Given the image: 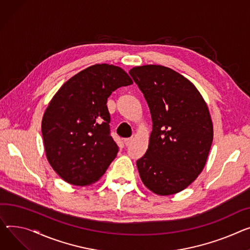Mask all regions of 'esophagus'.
<instances>
[{"label": "esophagus", "instance_id": "1", "mask_svg": "<svg viewBox=\"0 0 250 250\" xmlns=\"http://www.w3.org/2000/svg\"><path fill=\"white\" fill-rule=\"evenodd\" d=\"M131 142H132V139L131 138H129V139H125V141H124V143H125V145L127 146H129L130 144H131Z\"/></svg>", "mask_w": 250, "mask_h": 250}]
</instances>
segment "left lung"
<instances>
[{"mask_svg": "<svg viewBox=\"0 0 250 250\" xmlns=\"http://www.w3.org/2000/svg\"><path fill=\"white\" fill-rule=\"evenodd\" d=\"M152 115L146 154L137 161L144 185L160 196L186 189L203 171L213 141L207 104L193 83L162 65L131 68Z\"/></svg>", "mask_w": 250, "mask_h": 250, "instance_id": "obj_1", "label": "left lung"}]
</instances>
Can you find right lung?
Instances as JSON below:
<instances>
[{
	"label": "right lung",
	"mask_w": 250,
	"mask_h": 250,
	"mask_svg": "<svg viewBox=\"0 0 250 250\" xmlns=\"http://www.w3.org/2000/svg\"><path fill=\"white\" fill-rule=\"evenodd\" d=\"M130 84L119 66L95 64L66 81L50 101L41 125L44 148L65 182L89 186L105 173L119 152L109 135L107 98Z\"/></svg>",
	"instance_id": "1"
}]
</instances>
